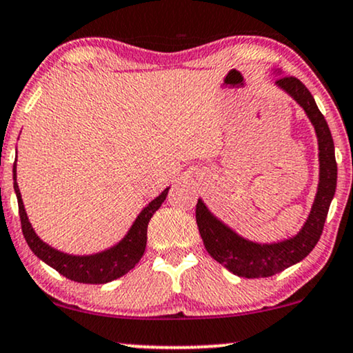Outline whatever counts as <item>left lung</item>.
<instances>
[{
    "mask_svg": "<svg viewBox=\"0 0 353 353\" xmlns=\"http://www.w3.org/2000/svg\"><path fill=\"white\" fill-rule=\"evenodd\" d=\"M281 74V70L272 71V76ZM274 85L285 92L303 110L314 128V134L318 139V188L303 225L295 235L282 238V240L268 241V243L254 241L240 235L230 225L221 221L201 198L196 205V222H198L201 238L208 253L235 276L246 279L271 277L305 259L321 236L329 205L336 194L337 163L336 154H334V141L313 95L296 77H279Z\"/></svg>",
    "mask_w": 353,
    "mask_h": 353,
    "instance_id": "obj_1",
    "label": "left lung"
}]
</instances>
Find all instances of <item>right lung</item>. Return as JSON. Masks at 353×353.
Returning a JSON list of instances; mask_svg holds the SVG:
<instances>
[{
  "instance_id": "obj_1",
  "label": "right lung",
  "mask_w": 353,
  "mask_h": 353,
  "mask_svg": "<svg viewBox=\"0 0 353 353\" xmlns=\"http://www.w3.org/2000/svg\"><path fill=\"white\" fill-rule=\"evenodd\" d=\"M16 167L17 163H14V167H12V180H14V193L17 204H19L22 233H24L27 245L34 251L37 258L42 259L45 264H48L50 268H53L54 271H58L61 276L70 279V281L81 283L112 282L118 277L125 276L139 263V259L143 258L145 251V245H148L149 221L152 219L155 210H159L160 205L163 204L170 186L165 188L157 198H154L137 214L130 230L115 245L92 254H70L45 243L42 238L35 233L29 221V216L26 212L24 203H22L21 190L19 185H17Z\"/></svg>"
}]
</instances>
